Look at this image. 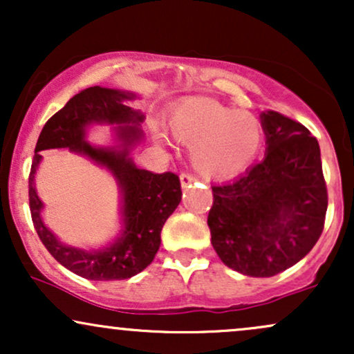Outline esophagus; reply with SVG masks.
Returning a JSON list of instances; mask_svg holds the SVG:
<instances>
[{"mask_svg":"<svg viewBox=\"0 0 354 354\" xmlns=\"http://www.w3.org/2000/svg\"><path fill=\"white\" fill-rule=\"evenodd\" d=\"M180 180H181V186H183V188H186V186H189L191 183L196 181V178H194L191 173H181V174H180Z\"/></svg>","mask_w":354,"mask_h":354,"instance_id":"obj_1","label":"esophagus"}]
</instances>
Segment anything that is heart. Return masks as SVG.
I'll use <instances>...</instances> for the list:
<instances>
[{"mask_svg": "<svg viewBox=\"0 0 354 354\" xmlns=\"http://www.w3.org/2000/svg\"><path fill=\"white\" fill-rule=\"evenodd\" d=\"M173 136L193 146L191 160L205 176L236 174L251 165L261 149L265 129L253 113L211 100H191L173 111Z\"/></svg>", "mask_w": 354, "mask_h": 354, "instance_id": "heart-1", "label": "heart"}]
</instances>
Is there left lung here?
I'll return each instance as SVG.
<instances>
[{"label": "left lung", "mask_w": 354, "mask_h": 354, "mask_svg": "<svg viewBox=\"0 0 354 354\" xmlns=\"http://www.w3.org/2000/svg\"><path fill=\"white\" fill-rule=\"evenodd\" d=\"M266 154L241 176L211 186V245L231 270L270 278L303 259L324 228L328 191L319 145L301 123L261 113Z\"/></svg>", "instance_id": "left-lung-1"}]
</instances>
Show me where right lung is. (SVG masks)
I'll use <instances>...</instances> for the list:
<instances>
[{
    "mask_svg": "<svg viewBox=\"0 0 354 354\" xmlns=\"http://www.w3.org/2000/svg\"><path fill=\"white\" fill-rule=\"evenodd\" d=\"M135 95L120 89L93 86L75 95L55 113L39 133L30 173V211L36 233L53 258L75 274L95 281L128 279L151 265L161 245V230L181 201V183L174 173H151L140 169L129 158V148L143 138L138 128L145 115L123 104ZM91 122L123 124L117 127L122 141L113 149H96L84 140ZM68 147L108 167L124 193L122 236L103 250L86 252L59 243L41 219L42 203L34 189V173L41 160L39 151Z\"/></svg>",
    "mask_w": 354,
    "mask_h": 354,
    "instance_id": "right-lung-1",
    "label": "right lung"
}]
</instances>
